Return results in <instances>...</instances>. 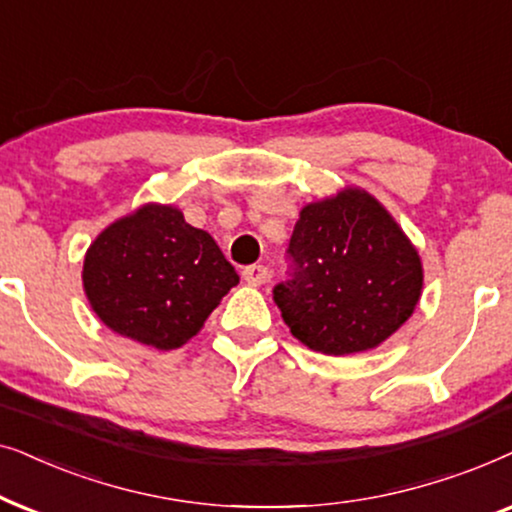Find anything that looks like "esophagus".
Instances as JSON below:
<instances>
[{
	"label": "esophagus",
	"instance_id": "esophagus-1",
	"mask_svg": "<svg viewBox=\"0 0 512 512\" xmlns=\"http://www.w3.org/2000/svg\"><path fill=\"white\" fill-rule=\"evenodd\" d=\"M243 281L248 285H262L269 281V269L264 264H250L243 269Z\"/></svg>",
	"mask_w": 512,
	"mask_h": 512
}]
</instances>
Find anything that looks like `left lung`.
Wrapping results in <instances>:
<instances>
[{"label": "left lung", "instance_id": "1", "mask_svg": "<svg viewBox=\"0 0 512 512\" xmlns=\"http://www.w3.org/2000/svg\"><path fill=\"white\" fill-rule=\"evenodd\" d=\"M285 255L288 281L274 302L292 335L327 356L379 346L412 316L424 285L414 245L360 189L309 203Z\"/></svg>", "mask_w": 512, "mask_h": 512}]
</instances>
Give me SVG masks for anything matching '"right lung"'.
Here are the masks:
<instances>
[{
    "label": "right lung",
    "mask_w": 512,
    "mask_h": 512,
    "mask_svg": "<svg viewBox=\"0 0 512 512\" xmlns=\"http://www.w3.org/2000/svg\"><path fill=\"white\" fill-rule=\"evenodd\" d=\"M236 283L213 236L173 206L114 222L84 260V288L102 323L161 351L192 339Z\"/></svg>",
    "instance_id": "right-lung-1"
}]
</instances>
